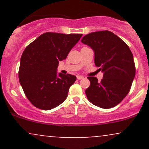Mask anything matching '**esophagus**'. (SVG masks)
Returning <instances> with one entry per match:
<instances>
[{
	"mask_svg": "<svg viewBox=\"0 0 149 149\" xmlns=\"http://www.w3.org/2000/svg\"><path fill=\"white\" fill-rule=\"evenodd\" d=\"M84 78V76H77V79L78 80H82Z\"/></svg>",
	"mask_w": 149,
	"mask_h": 149,
	"instance_id": "1",
	"label": "esophagus"
}]
</instances>
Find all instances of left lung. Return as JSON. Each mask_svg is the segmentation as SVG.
Masks as SVG:
<instances>
[{
    "instance_id": "1",
    "label": "left lung",
    "mask_w": 149,
    "mask_h": 149,
    "mask_svg": "<svg viewBox=\"0 0 149 149\" xmlns=\"http://www.w3.org/2000/svg\"><path fill=\"white\" fill-rule=\"evenodd\" d=\"M81 42L93 49L95 64L104 73L100 82L96 77H88L90 81L85 90L88 100L102 109L116 107L129 93L135 76L130 49L109 31L92 32L85 36Z\"/></svg>"
}]
</instances>
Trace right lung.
Instances as JSON below:
<instances>
[{
    "instance_id": "right-lung-1",
    "label": "right lung",
    "mask_w": 149,
    "mask_h": 149,
    "mask_svg": "<svg viewBox=\"0 0 149 149\" xmlns=\"http://www.w3.org/2000/svg\"><path fill=\"white\" fill-rule=\"evenodd\" d=\"M82 36L47 32L26 47L20 60L19 79L25 95L34 107L50 110L66 100L76 77L57 74V66Z\"/></svg>"
}]
</instances>
